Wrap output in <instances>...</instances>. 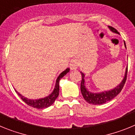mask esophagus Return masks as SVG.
<instances>
[{
  "instance_id": "34e87169",
  "label": "esophagus",
  "mask_w": 135,
  "mask_h": 135,
  "mask_svg": "<svg viewBox=\"0 0 135 135\" xmlns=\"http://www.w3.org/2000/svg\"><path fill=\"white\" fill-rule=\"evenodd\" d=\"M77 68H78V64H77V62L75 61H73L70 64V69L72 70H76Z\"/></svg>"
}]
</instances>
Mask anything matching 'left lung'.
<instances>
[{"label":"left lung","instance_id":"1","mask_svg":"<svg viewBox=\"0 0 135 135\" xmlns=\"http://www.w3.org/2000/svg\"><path fill=\"white\" fill-rule=\"evenodd\" d=\"M109 29L112 31V32L115 33V34H119V32L112 27H109ZM125 48L126 49V44L124 42ZM127 71H128V67L126 68L125 71L124 76L123 79L122 80L118 85L115 87L114 89H111L109 90H106V91H102L100 93H92L88 90L85 86V75L83 72L80 71L81 75H82V81H81V85H80V90L82 95L84 97V99L86 100V102L89 103L93 105H101L103 103H105L108 101H111L112 99L116 97L121 92L122 89H123L124 86L125 82L126 80V76H127Z\"/></svg>","mask_w":135,"mask_h":135}]
</instances>
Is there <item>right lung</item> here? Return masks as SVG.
I'll return each instance as SVG.
<instances>
[{"instance_id":"obj_1","label":"right lung","mask_w":135,"mask_h":135,"mask_svg":"<svg viewBox=\"0 0 135 135\" xmlns=\"http://www.w3.org/2000/svg\"><path fill=\"white\" fill-rule=\"evenodd\" d=\"M70 71V68H67L66 70H64V71H62L61 73L59 74V76L57 77V80H56L55 82V88L53 89V92L50 94L48 96L45 97L44 98H40V99H28L26 97H23V95H21L20 93L16 91V93L18 94L19 96L21 97V99L24 101L26 104H27L28 105L31 106L32 108H37V109H45V108H49V106H51V105L53 104V103L55 102V101L56 100V99L57 98V97L59 95V80L61 79L65 74H67V73H68Z\"/></svg>"}]
</instances>
